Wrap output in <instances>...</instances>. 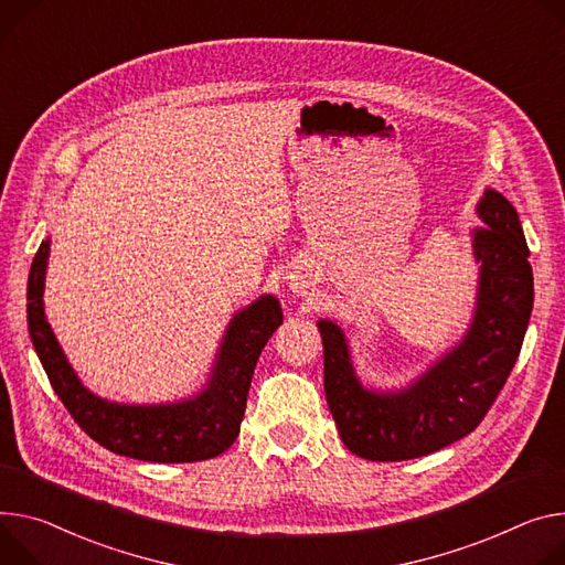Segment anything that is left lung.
I'll list each match as a JSON object with an SVG mask.
<instances>
[{
	"mask_svg": "<svg viewBox=\"0 0 565 565\" xmlns=\"http://www.w3.org/2000/svg\"><path fill=\"white\" fill-rule=\"evenodd\" d=\"M487 230L473 236L482 264L478 311L459 347L398 394L363 390L340 329L318 322L324 342V392L344 446L372 461L435 452L480 426L504 387L527 331L534 279L530 247L511 202L487 191L478 207Z\"/></svg>",
	"mask_w": 565,
	"mask_h": 565,
	"instance_id": "left-lung-1",
	"label": "left lung"
}]
</instances>
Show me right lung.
I'll return each mask as SVG.
<instances>
[{
	"mask_svg": "<svg viewBox=\"0 0 565 565\" xmlns=\"http://www.w3.org/2000/svg\"><path fill=\"white\" fill-rule=\"evenodd\" d=\"M46 256L49 241H42L29 273L26 320L49 383L74 422L96 444L143 461H202L225 452L238 437L256 361L281 324L279 301L268 295L234 316L218 353L214 379L200 396L160 407L117 405L94 396L81 385L44 320Z\"/></svg>",
	"mask_w": 565,
	"mask_h": 565,
	"instance_id": "add662e5",
	"label": "right lung"
}]
</instances>
